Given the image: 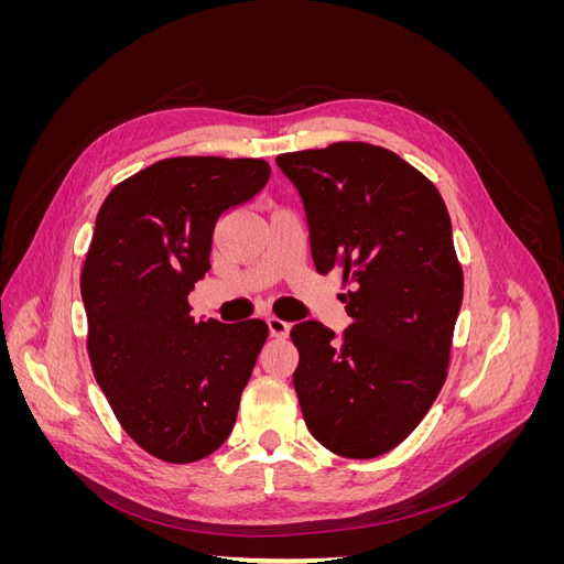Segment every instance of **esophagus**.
Here are the masks:
<instances>
[{"label":"esophagus","mask_w":564,"mask_h":564,"mask_svg":"<svg viewBox=\"0 0 564 564\" xmlns=\"http://www.w3.org/2000/svg\"><path fill=\"white\" fill-rule=\"evenodd\" d=\"M268 329H270V336L275 338H286L289 336V329H292V324L280 319V317H268Z\"/></svg>","instance_id":"esophagus-1"}]
</instances>
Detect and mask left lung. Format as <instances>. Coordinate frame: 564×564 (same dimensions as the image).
I'll return each mask as SVG.
<instances>
[{"instance_id":"8db88e82","label":"left lung","mask_w":564,"mask_h":564,"mask_svg":"<svg viewBox=\"0 0 564 564\" xmlns=\"http://www.w3.org/2000/svg\"><path fill=\"white\" fill-rule=\"evenodd\" d=\"M278 166L301 195L315 270H340L350 284L344 334L317 319L292 329L305 425L338 456H381L416 429L447 379L464 272L445 199L369 143L284 152Z\"/></svg>"}]
</instances>
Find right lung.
I'll list each match as a JSON object with an SVG mask.
<instances>
[{
    "mask_svg": "<svg viewBox=\"0 0 564 564\" xmlns=\"http://www.w3.org/2000/svg\"><path fill=\"white\" fill-rule=\"evenodd\" d=\"M268 178L263 160H160L115 185L96 216L79 280L94 377L135 445L166 464L224 445L268 338L263 319H195L187 303L220 216Z\"/></svg>",
    "mask_w": 564,
    "mask_h": 564,
    "instance_id": "1",
    "label": "right lung"
}]
</instances>
